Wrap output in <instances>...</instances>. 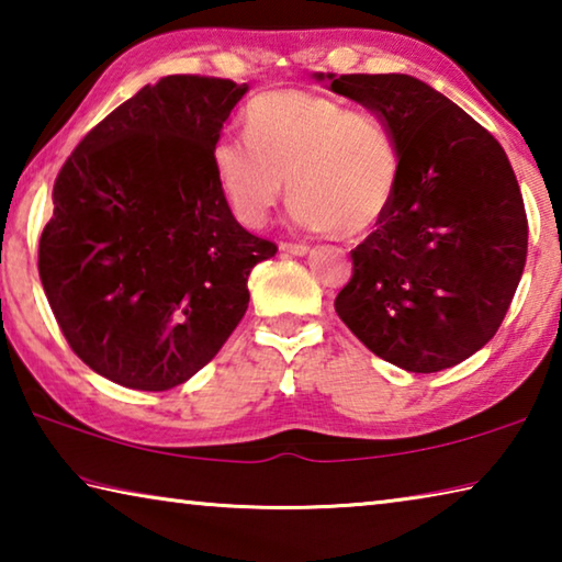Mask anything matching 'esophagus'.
<instances>
[{
	"label": "esophagus",
	"instance_id": "obj_1",
	"mask_svg": "<svg viewBox=\"0 0 562 562\" xmlns=\"http://www.w3.org/2000/svg\"><path fill=\"white\" fill-rule=\"evenodd\" d=\"M280 250L288 255H307V243H280Z\"/></svg>",
	"mask_w": 562,
	"mask_h": 562
}]
</instances>
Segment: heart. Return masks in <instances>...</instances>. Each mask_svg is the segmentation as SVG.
I'll list each match as a JSON object with an SVG mask.
<instances>
[{
    "label": "heart",
    "mask_w": 562,
    "mask_h": 562,
    "mask_svg": "<svg viewBox=\"0 0 562 562\" xmlns=\"http://www.w3.org/2000/svg\"><path fill=\"white\" fill-rule=\"evenodd\" d=\"M213 166L247 225H260L288 190L304 227L361 235L384 221L394 201L398 146L372 111L310 91H270L247 109V136L225 133Z\"/></svg>",
    "instance_id": "1"
}]
</instances>
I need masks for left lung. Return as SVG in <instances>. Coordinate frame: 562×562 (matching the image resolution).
<instances>
[{"mask_svg": "<svg viewBox=\"0 0 562 562\" xmlns=\"http://www.w3.org/2000/svg\"><path fill=\"white\" fill-rule=\"evenodd\" d=\"M394 131L398 178L384 221L351 250L339 319L414 374L461 364L496 335L526 268L528 221L506 150L406 74H317Z\"/></svg>", "mask_w": 562, "mask_h": 562, "instance_id": "left-lung-1", "label": "left lung"}]
</instances>
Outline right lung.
I'll return each instance as SVG.
<instances>
[{
	"label": "right lung",
	"instance_id": "1",
	"mask_svg": "<svg viewBox=\"0 0 562 562\" xmlns=\"http://www.w3.org/2000/svg\"><path fill=\"white\" fill-rule=\"evenodd\" d=\"M247 83L164 76L93 126L59 170L40 278L66 341L121 386L166 392L243 319L278 245L235 221L213 148Z\"/></svg>",
	"mask_w": 562,
	"mask_h": 562
}]
</instances>
